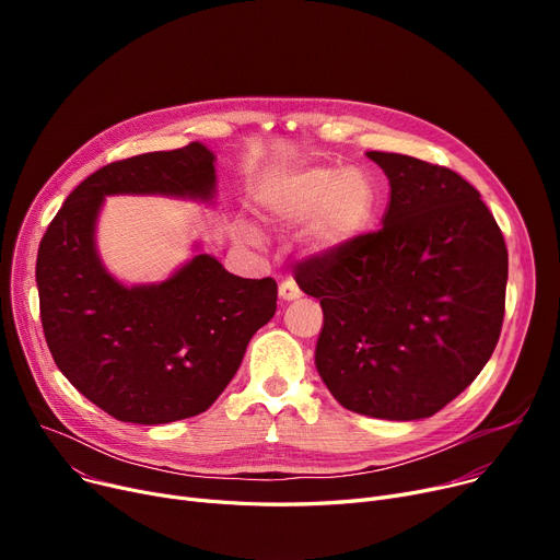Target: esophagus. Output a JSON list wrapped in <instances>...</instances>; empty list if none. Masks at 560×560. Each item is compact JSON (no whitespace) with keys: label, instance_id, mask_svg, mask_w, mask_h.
Listing matches in <instances>:
<instances>
[{"label":"esophagus","instance_id":"1","mask_svg":"<svg viewBox=\"0 0 560 560\" xmlns=\"http://www.w3.org/2000/svg\"><path fill=\"white\" fill-rule=\"evenodd\" d=\"M279 298H281L283 302H292V300H300V298H302V290H300V285L295 283V279L281 281V285H279Z\"/></svg>","mask_w":560,"mask_h":560}]
</instances>
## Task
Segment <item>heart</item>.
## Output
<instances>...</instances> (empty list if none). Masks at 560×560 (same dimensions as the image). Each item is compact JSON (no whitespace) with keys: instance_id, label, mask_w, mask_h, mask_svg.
Here are the masks:
<instances>
[{"instance_id":"b5f03b06","label":"heart","mask_w":560,"mask_h":560,"mask_svg":"<svg viewBox=\"0 0 560 560\" xmlns=\"http://www.w3.org/2000/svg\"><path fill=\"white\" fill-rule=\"evenodd\" d=\"M376 192L370 176L357 167H302L281 176L260 195V211L275 222L306 226L315 252H329L354 241L374 218ZM241 238L258 243L252 226H241Z\"/></svg>"}]
</instances>
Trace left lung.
Masks as SVG:
<instances>
[{"instance_id":"8db88e82","label":"left lung","mask_w":560,"mask_h":560,"mask_svg":"<svg viewBox=\"0 0 560 560\" xmlns=\"http://www.w3.org/2000/svg\"><path fill=\"white\" fill-rule=\"evenodd\" d=\"M390 184L384 226L300 262L319 300L315 368L354 413L422 420L492 357L504 322L509 252L475 186L450 167L368 152Z\"/></svg>"}]
</instances>
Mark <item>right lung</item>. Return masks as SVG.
I'll list each match as a JSON object with an SVG mask.
<instances>
[{
    "label": "right lung",
    "instance_id": "obj_1",
    "mask_svg": "<svg viewBox=\"0 0 560 560\" xmlns=\"http://www.w3.org/2000/svg\"><path fill=\"white\" fill-rule=\"evenodd\" d=\"M215 154L201 142L100 167L47 226L36 283L54 363L108 416L167 424L203 413L238 372L252 336L277 311V281L226 272L195 254L159 283L125 285L97 254L108 195L213 201Z\"/></svg>",
    "mask_w": 560,
    "mask_h": 560
}]
</instances>
